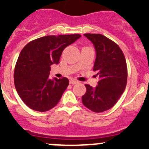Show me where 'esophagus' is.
I'll use <instances>...</instances> for the list:
<instances>
[{"instance_id": "34e87169", "label": "esophagus", "mask_w": 149, "mask_h": 149, "mask_svg": "<svg viewBox=\"0 0 149 149\" xmlns=\"http://www.w3.org/2000/svg\"><path fill=\"white\" fill-rule=\"evenodd\" d=\"M69 83H70V84H76L78 83V81H77L76 80H74V79H72V80H70V81H69Z\"/></svg>"}]
</instances>
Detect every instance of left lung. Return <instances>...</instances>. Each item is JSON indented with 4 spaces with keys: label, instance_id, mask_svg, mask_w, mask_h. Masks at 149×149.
Here are the masks:
<instances>
[{
    "label": "left lung",
    "instance_id": "1",
    "mask_svg": "<svg viewBox=\"0 0 149 149\" xmlns=\"http://www.w3.org/2000/svg\"><path fill=\"white\" fill-rule=\"evenodd\" d=\"M96 53L93 70L98 72L100 81L93 88L85 84L86 93L82 102L95 113L106 111L115 105L126 87L127 70L126 60L119 45L104 35L86 33Z\"/></svg>",
    "mask_w": 149,
    "mask_h": 149
}]
</instances>
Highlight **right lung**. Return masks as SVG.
<instances>
[{"mask_svg": "<svg viewBox=\"0 0 149 149\" xmlns=\"http://www.w3.org/2000/svg\"><path fill=\"white\" fill-rule=\"evenodd\" d=\"M80 34L46 36L26 45L14 72L17 93L32 110L45 112L54 107L69 84L68 78L49 77L51 65L60 63L62 52L81 38Z\"/></svg>", "mask_w": 149, "mask_h": 149, "instance_id": "1", "label": "right lung"}]
</instances>
